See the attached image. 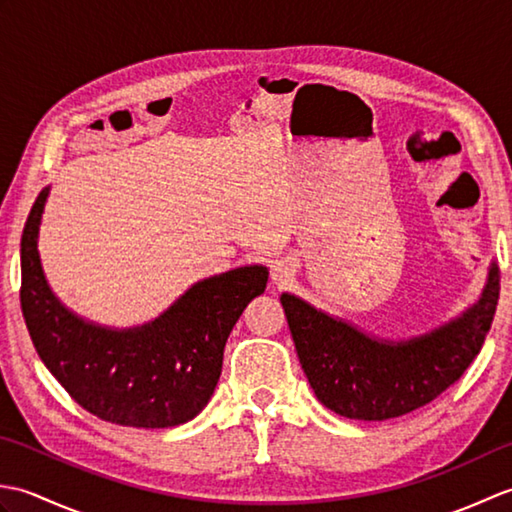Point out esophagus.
<instances>
[{
	"instance_id": "1",
	"label": "esophagus",
	"mask_w": 512,
	"mask_h": 512,
	"mask_svg": "<svg viewBox=\"0 0 512 512\" xmlns=\"http://www.w3.org/2000/svg\"><path fill=\"white\" fill-rule=\"evenodd\" d=\"M292 277H295V270H292L290 264H275L273 266V281L279 286L288 284V281H292Z\"/></svg>"
}]
</instances>
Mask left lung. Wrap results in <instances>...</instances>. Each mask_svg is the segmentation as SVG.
Here are the masks:
<instances>
[{
	"label": "left lung",
	"instance_id": "obj_1",
	"mask_svg": "<svg viewBox=\"0 0 512 512\" xmlns=\"http://www.w3.org/2000/svg\"><path fill=\"white\" fill-rule=\"evenodd\" d=\"M499 268L460 319L405 343L376 341L295 295H281L299 363L314 394L354 420H389L429 405L480 354L497 310Z\"/></svg>",
	"mask_w": 512,
	"mask_h": 512
}]
</instances>
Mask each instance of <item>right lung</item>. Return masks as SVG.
<instances>
[{"label":"right lung","mask_w":512,"mask_h":512,"mask_svg":"<svg viewBox=\"0 0 512 512\" xmlns=\"http://www.w3.org/2000/svg\"><path fill=\"white\" fill-rule=\"evenodd\" d=\"M43 189L21 235V312L39 358L96 418L165 429L198 416L222 374L224 345L268 270L244 266L204 279L143 328L107 330L65 310L43 277L37 235Z\"/></svg>","instance_id":"1"}]
</instances>
